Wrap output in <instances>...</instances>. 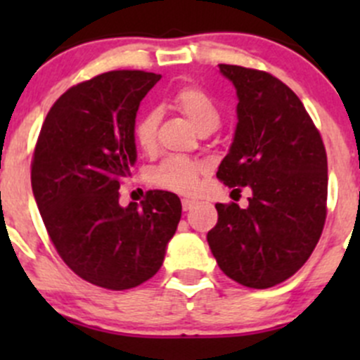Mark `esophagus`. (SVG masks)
Here are the masks:
<instances>
[{
    "instance_id": "obj_1",
    "label": "esophagus",
    "mask_w": 360,
    "mask_h": 360,
    "mask_svg": "<svg viewBox=\"0 0 360 360\" xmlns=\"http://www.w3.org/2000/svg\"><path fill=\"white\" fill-rule=\"evenodd\" d=\"M197 205V202L191 200V198H183V210H190Z\"/></svg>"
}]
</instances>
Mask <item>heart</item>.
<instances>
[{
    "label": "heart",
    "mask_w": 360,
    "mask_h": 360,
    "mask_svg": "<svg viewBox=\"0 0 360 360\" xmlns=\"http://www.w3.org/2000/svg\"><path fill=\"white\" fill-rule=\"evenodd\" d=\"M172 104L183 112L198 132H212L221 122V111L212 97L200 86H181L172 97ZM158 112L146 111L134 123V141L146 153H151L157 146ZM205 172V165L197 160L172 157L163 160L150 174L153 186L174 191L179 195H191L197 191L200 177Z\"/></svg>",
    "instance_id": "1"
}]
</instances>
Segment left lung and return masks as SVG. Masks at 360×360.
<instances>
[{"label":"left lung","instance_id":"8db88e82","mask_svg":"<svg viewBox=\"0 0 360 360\" xmlns=\"http://www.w3.org/2000/svg\"><path fill=\"white\" fill-rule=\"evenodd\" d=\"M237 90V129L217 169L226 186H248L249 205L216 203L207 242L238 284L266 289L292 277L321 238L328 200V157L300 97L270 72L219 64Z\"/></svg>","mask_w":360,"mask_h":360}]
</instances>
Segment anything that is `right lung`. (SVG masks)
I'll list each match as a JSON object with an SVG mask.
<instances>
[{
    "label": "right lung",
    "mask_w": 360,
    "mask_h": 360,
    "mask_svg": "<svg viewBox=\"0 0 360 360\" xmlns=\"http://www.w3.org/2000/svg\"><path fill=\"white\" fill-rule=\"evenodd\" d=\"M160 78L110 71L71 86L50 108L31 163L36 205L59 256L83 281L112 291L157 274L183 210L162 190L141 205L118 202L137 160V110Z\"/></svg>",
    "instance_id": "obj_1"
}]
</instances>
